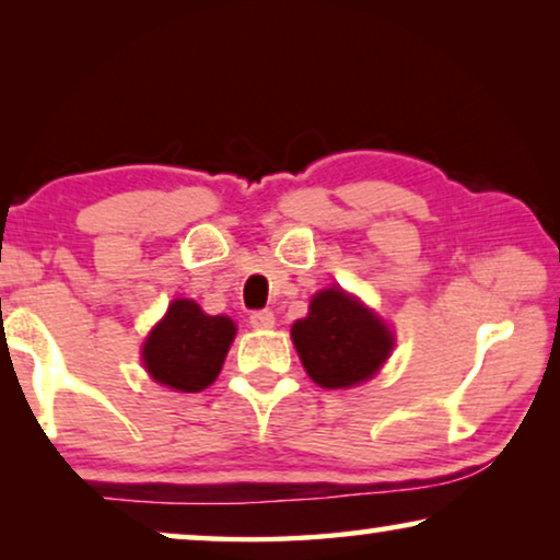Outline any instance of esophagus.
<instances>
[{"mask_svg": "<svg viewBox=\"0 0 560 560\" xmlns=\"http://www.w3.org/2000/svg\"><path fill=\"white\" fill-rule=\"evenodd\" d=\"M249 326L252 328H272L275 326V313L272 311H252L249 313Z\"/></svg>", "mask_w": 560, "mask_h": 560, "instance_id": "obj_1", "label": "esophagus"}]
</instances>
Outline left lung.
I'll return each instance as SVG.
<instances>
[{"instance_id": "1", "label": "left lung", "mask_w": 560, "mask_h": 560, "mask_svg": "<svg viewBox=\"0 0 560 560\" xmlns=\"http://www.w3.org/2000/svg\"><path fill=\"white\" fill-rule=\"evenodd\" d=\"M290 334L305 372L328 389L370 380L393 349L389 328L341 288L313 295L311 313Z\"/></svg>"}]
</instances>
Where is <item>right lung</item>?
Masks as SVG:
<instances>
[{
  "label": "right lung",
  "mask_w": 560,
  "mask_h": 560,
  "mask_svg": "<svg viewBox=\"0 0 560 560\" xmlns=\"http://www.w3.org/2000/svg\"><path fill=\"white\" fill-rule=\"evenodd\" d=\"M236 334L226 316H206L194 301H175L142 349V362L160 385L180 393L209 387Z\"/></svg>",
  "instance_id": "add662e5"
}]
</instances>
